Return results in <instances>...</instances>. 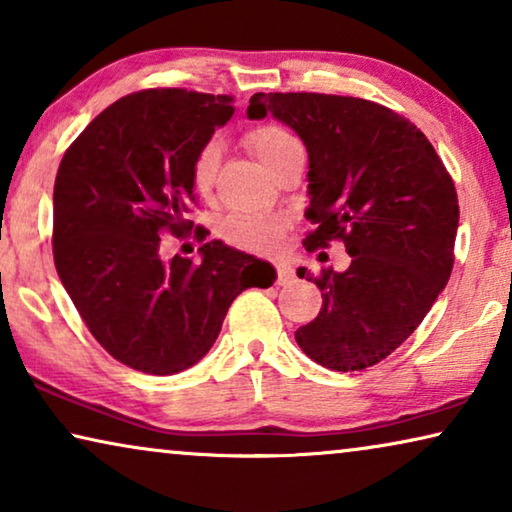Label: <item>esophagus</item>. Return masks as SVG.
<instances>
[{"mask_svg": "<svg viewBox=\"0 0 512 512\" xmlns=\"http://www.w3.org/2000/svg\"><path fill=\"white\" fill-rule=\"evenodd\" d=\"M293 277H295V272H293L291 265L284 263V261H279V263H277V284H279V286L291 284Z\"/></svg>", "mask_w": 512, "mask_h": 512, "instance_id": "esophagus-1", "label": "esophagus"}]
</instances>
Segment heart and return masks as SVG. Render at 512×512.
I'll return each mask as SVG.
<instances>
[{
    "label": "heart",
    "mask_w": 512,
    "mask_h": 512,
    "mask_svg": "<svg viewBox=\"0 0 512 512\" xmlns=\"http://www.w3.org/2000/svg\"><path fill=\"white\" fill-rule=\"evenodd\" d=\"M247 145L270 173L284 159L305 152L300 140L279 124H261V127L251 129L247 133ZM219 154V140L212 138L201 145V150L191 161V182L201 194L212 189L219 168ZM219 235L231 247L254 251V254H270L279 247L281 235H284V219L272 217V214H231L219 224Z\"/></svg>",
    "instance_id": "b5f03b06"
}]
</instances>
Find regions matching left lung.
Listing matches in <instances>:
<instances>
[{
	"mask_svg": "<svg viewBox=\"0 0 512 512\" xmlns=\"http://www.w3.org/2000/svg\"><path fill=\"white\" fill-rule=\"evenodd\" d=\"M247 115H272L309 154L305 247L342 240L344 272L298 277L321 288L323 307L295 330L318 365L358 372L395 351L422 323L453 272L459 205L453 177L416 124L355 96L258 92Z\"/></svg>",
	"mask_w": 512,
	"mask_h": 512,
	"instance_id": "left-lung-1",
	"label": "left lung"
}]
</instances>
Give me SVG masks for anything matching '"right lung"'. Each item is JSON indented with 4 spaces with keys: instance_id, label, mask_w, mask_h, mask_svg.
Segmentation results:
<instances>
[{
    "instance_id": "add662e5",
    "label": "right lung",
    "mask_w": 512,
    "mask_h": 512,
    "mask_svg": "<svg viewBox=\"0 0 512 512\" xmlns=\"http://www.w3.org/2000/svg\"><path fill=\"white\" fill-rule=\"evenodd\" d=\"M235 113L233 96L145 90L87 124L55 177L53 254L78 314L115 360L168 376L196 365L244 288L272 286L268 261L205 242L201 263L161 258L191 231V161ZM205 240V228L196 231Z\"/></svg>"
}]
</instances>
